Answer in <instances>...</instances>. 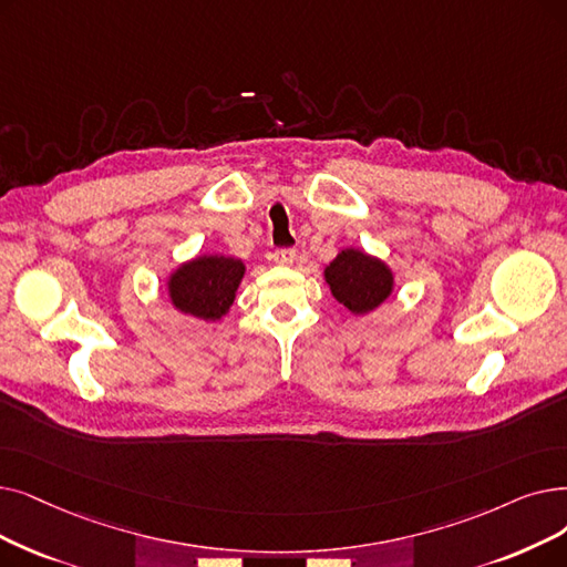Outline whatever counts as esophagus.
Returning a JSON list of instances; mask_svg holds the SVG:
<instances>
[{
    "mask_svg": "<svg viewBox=\"0 0 567 567\" xmlns=\"http://www.w3.org/2000/svg\"><path fill=\"white\" fill-rule=\"evenodd\" d=\"M274 261L278 266H291L293 261H297V250H276Z\"/></svg>",
    "mask_w": 567,
    "mask_h": 567,
    "instance_id": "1",
    "label": "esophagus"
}]
</instances>
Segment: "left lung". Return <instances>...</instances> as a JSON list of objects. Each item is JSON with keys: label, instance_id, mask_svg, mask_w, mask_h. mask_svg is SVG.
<instances>
[{"label": "left lung", "instance_id": "8db88e82", "mask_svg": "<svg viewBox=\"0 0 567 567\" xmlns=\"http://www.w3.org/2000/svg\"><path fill=\"white\" fill-rule=\"evenodd\" d=\"M324 282L340 306L361 317L391 297L396 276L384 259L359 248H344L324 266Z\"/></svg>", "mask_w": 567, "mask_h": 567}]
</instances>
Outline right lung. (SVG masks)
<instances>
[{
	"label": "right lung",
	"instance_id": "add662e5",
	"mask_svg": "<svg viewBox=\"0 0 567 567\" xmlns=\"http://www.w3.org/2000/svg\"><path fill=\"white\" fill-rule=\"evenodd\" d=\"M243 276L245 264L236 257L196 255L168 274V301L183 315L217 322L231 310Z\"/></svg>",
	"mask_w": 567,
	"mask_h": 567
}]
</instances>
